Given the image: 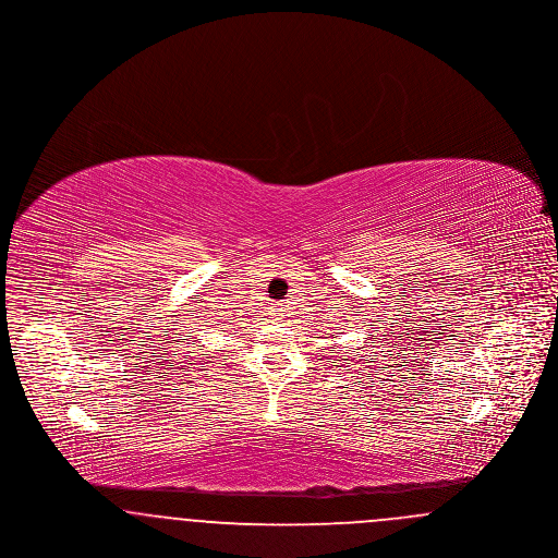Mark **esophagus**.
Segmentation results:
<instances>
[{
  "label": "esophagus",
  "instance_id": "1",
  "mask_svg": "<svg viewBox=\"0 0 558 558\" xmlns=\"http://www.w3.org/2000/svg\"><path fill=\"white\" fill-rule=\"evenodd\" d=\"M276 310H280V307H276Z\"/></svg>",
  "mask_w": 558,
  "mask_h": 558
}]
</instances>
